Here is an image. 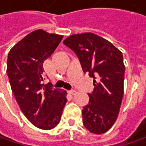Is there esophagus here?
<instances>
[{"mask_svg": "<svg viewBox=\"0 0 146 146\" xmlns=\"http://www.w3.org/2000/svg\"><path fill=\"white\" fill-rule=\"evenodd\" d=\"M68 93H70V94H71V95H74V94L76 93V90H73V89H72V90H70Z\"/></svg>", "mask_w": 146, "mask_h": 146, "instance_id": "esophagus-1", "label": "esophagus"}]
</instances>
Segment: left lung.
<instances>
[{"instance_id":"1","label":"left lung","mask_w":146,"mask_h":146,"mask_svg":"<svg viewBox=\"0 0 146 146\" xmlns=\"http://www.w3.org/2000/svg\"><path fill=\"white\" fill-rule=\"evenodd\" d=\"M63 44L76 53L84 72L93 78L94 89L82 110L83 123L94 134L107 132L118 117L123 95V54L108 40L90 32L72 35Z\"/></svg>"}]
</instances>
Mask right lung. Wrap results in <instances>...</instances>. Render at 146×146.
I'll use <instances>...</instances> for the list:
<instances>
[{
    "label": "right lung",
    "mask_w": 146,
    "mask_h": 146,
    "mask_svg": "<svg viewBox=\"0 0 146 146\" xmlns=\"http://www.w3.org/2000/svg\"><path fill=\"white\" fill-rule=\"evenodd\" d=\"M62 37L39 29L21 40L8 54L6 72L15 99L26 118L44 130L58 124L67 102L65 90L43 84V62Z\"/></svg>",
    "instance_id": "right-lung-1"
}]
</instances>
